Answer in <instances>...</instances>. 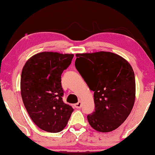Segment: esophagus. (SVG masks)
<instances>
[{
  "label": "esophagus",
  "mask_w": 155,
  "mask_h": 155,
  "mask_svg": "<svg viewBox=\"0 0 155 155\" xmlns=\"http://www.w3.org/2000/svg\"><path fill=\"white\" fill-rule=\"evenodd\" d=\"M74 106H75V107L76 108V109H80L82 107V102L80 101H79L78 103H76Z\"/></svg>",
  "instance_id": "obj_1"
}]
</instances>
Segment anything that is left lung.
I'll return each mask as SVG.
<instances>
[{
	"instance_id": "left-lung-1",
	"label": "left lung",
	"mask_w": 155,
	"mask_h": 155,
	"mask_svg": "<svg viewBox=\"0 0 155 155\" xmlns=\"http://www.w3.org/2000/svg\"><path fill=\"white\" fill-rule=\"evenodd\" d=\"M76 57V69L94 92L95 108L87 116L89 124L101 133L118 128L135 103V74L130 63L107 51L77 54Z\"/></svg>"
}]
</instances>
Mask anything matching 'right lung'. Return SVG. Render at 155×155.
<instances>
[{
  "instance_id": "right-lung-1",
  "label": "right lung",
  "mask_w": 155,
  "mask_h": 155,
  "mask_svg": "<svg viewBox=\"0 0 155 155\" xmlns=\"http://www.w3.org/2000/svg\"><path fill=\"white\" fill-rule=\"evenodd\" d=\"M73 54L44 51L28 59L23 67L20 90L31 119L49 133L66 126L73 109L63 102L61 74L71 63Z\"/></svg>"
}]
</instances>
